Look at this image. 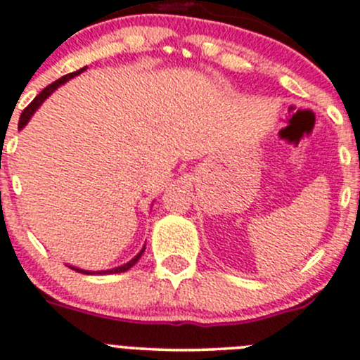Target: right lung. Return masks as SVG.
Instances as JSON below:
<instances>
[{
    "label": "right lung",
    "mask_w": 360,
    "mask_h": 360,
    "mask_svg": "<svg viewBox=\"0 0 360 360\" xmlns=\"http://www.w3.org/2000/svg\"><path fill=\"white\" fill-rule=\"evenodd\" d=\"M83 70H86V68H83V69H79V70H76V72H70V74H65V76H62L60 79H57V81H53V83L51 84H48L46 88H44V90L41 91V94L38 95V97H36L34 100H32L31 103H29L27 107H25L24 110H22V114H20V120H18V128H24L25 124L29 123V120H31V116L32 114L36 112V110H38V107L41 105V103L44 102V100H46L48 97H50L51 94H53L55 90H57L58 86H60V84H64L65 81H69L70 77H74V76H77V74H81L83 72ZM143 251H146V248H142V251H140L139 255H136L135 258H133V260H129L128 263H124V265H121V266H116V269H110V270H100V272H90V270H81V269H76V266H70V269L72 270H76V272H81V274H120V272H126V270L128 269H131L133 265H135L136 262H139V258L142 257V253Z\"/></svg>",
    "instance_id": "right-lung-1"
}]
</instances>
